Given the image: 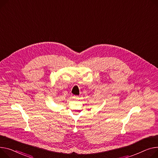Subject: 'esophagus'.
I'll return each mask as SVG.
<instances>
[{
  "label": "esophagus",
  "mask_w": 158,
  "mask_h": 158,
  "mask_svg": "<svg viewBox=\"0 0 158 158\" xmlns=\"http://www.w3.org/2000/svg\"><path fill=\"white\" fill-rule=\"evenodd\" d=\"M73 98L74 100H78V99H79V97L78 96H73Z\"/></svg>",
  "instance_id": "1"
}]
</instances>
